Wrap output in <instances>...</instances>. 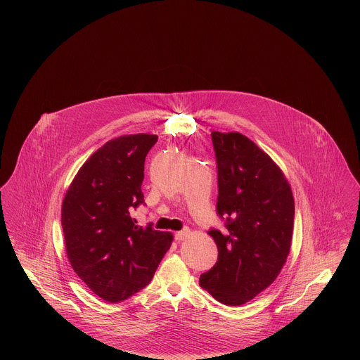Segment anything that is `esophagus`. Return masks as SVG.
I'll return each mask as SVG.
<instances>
[{
    "instance_id": "34e87169",
    "label": "esophagus",
    "mask_w": 360,
    "mask_h": 360,
    "mask_svg": "<svg viewBox=\"0 0 360 360\" xmlns=\"http://www.w3.org/2000/svg\"><path fill=\"white\" fill-rule=\"evenodd\" d=\"M188 235H190V231H188V228H185V229L176 232L174 235V239L176 240V241H182V240L188 239Z\"/></svg>"
}]
</instances>
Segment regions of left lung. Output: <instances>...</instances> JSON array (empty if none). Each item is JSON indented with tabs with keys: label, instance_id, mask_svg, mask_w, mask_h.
Returning a JSON list of instances; mask_svg holds the SVG:
<instances>
[{
	"label": "left lung",
	"instance_id": "obj_1",
	"mask_svg": "<svg viewBox=\"0 0 360 360\" xmlns=\"http://www.w3.org/2000/svg\"><path fill=\"white\" fill-rule=\"evenodd\" d=\"M217 163L216 212L225 231L212 228L216 264L200 276L213 298L239 307L269 288L290 252L294 198L273 159L239 132H212Z\"/></svg>",
	"mask_w": 360,
	"mask_h": 360
}]
</instances>
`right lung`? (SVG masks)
Listing matches in <instances>:
<instances>
[{"instance_id":"right-lung-1","label":"right lung","mask_w":360,"mask_h":360,"mask_svg":"<svg viewBox=\"0 0 360 360\" xmlns=\"http://www.w3.org/2000/svg\"><path fill=\"white\" fill-rule=\"evenodd\" d=\"M156 135L137 134L105 143L71 182L62 228L71 267L108 302L144 289L170 248L172 233L137 225L132 209L144 204V162Z\"/></svg>"}]
</instances>
